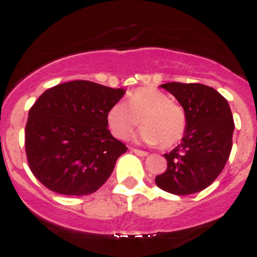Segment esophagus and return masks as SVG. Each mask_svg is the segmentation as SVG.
<instances>
[{
	"mask_svg": "<svg viewBox=\"0 0 257 257\" xmlns=\"http://www.w3.org/2000/svg\"><path fill=\"white\" fill-rule=\"evenodd\" d=\"M131 151L134 152V154L139 155V156H147V152H146V151H142V150H139V149H131Z\"/></svg>",
	"mask_w": 257,
	"mask_h": 257,
	"instance_id": "34e87169",
	"label": "esophagus"
}]
</instances>
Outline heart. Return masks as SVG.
<instances>
[{
    "label": "heart",
    "mask_w": 257,
    "mask_h": 257,
    "mask_svg": "<svg viewBox=\"0 0 257 257\" xmlns=\"http://www.w3.org/2000/svg\"><path fill=\"white\" fill-rule=\"evenodd\" d=\"M107 123L113 136L121 140L127 139L142 125V141L171 149L186 134L187 116L185 108L167 93L146 86L130 92L127 103L116 102L108 110Z\"/></svg>",
    "instance_id": "obj_1"
}]
</instances>
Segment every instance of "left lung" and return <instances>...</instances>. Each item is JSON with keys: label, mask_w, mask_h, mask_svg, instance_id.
Returning <instances> with one entry per match:
<instances>
[{"label": "left lung", "mask_w": 257, "mask_h": 257, "mask_svg": "<svg viewBox=\"0 0 257 257\" xmlns=\"http://www.w3.org/2000/svg\"><path fill=\"white\" fill-rule=\"evenodd\" d=\"M162 88L186 111L187 130L182 142L165 154L167 169L155 182L164 191L190 195L209 187L225 167L235 128L227 100L201 83L169 82Z\"/></svg>", "instance_id": "obj_1"}]
</instances>
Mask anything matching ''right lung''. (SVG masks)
<instances>
[{
	"label": "right lung",
	"instance_id": "obj_1",
	"mask_svg": "<svg viewBox=\"0 0 257 257\" xmlns=\"http://www.w3.org/2000/svg\"><path fill=\"white\" fill-rule=\"evenodd\" d=\"M125 95L85 80L48 88L29 111L25 149L30 170L51 191L83 196L97 191L127 151L108 131L107 112Z\"/></svg>",
	"mask_w": 257,
	"mask_h": 257
}]
</instances>
